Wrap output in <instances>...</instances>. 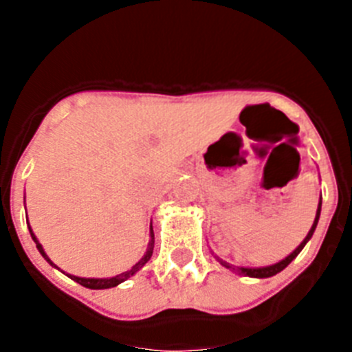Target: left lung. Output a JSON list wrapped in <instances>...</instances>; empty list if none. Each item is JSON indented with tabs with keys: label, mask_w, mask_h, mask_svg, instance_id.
<instances>
[{
	"label": "left lung",
	"mask_w": 352,
	"mask_h": 352,
	"mask_svg": "<svg viewBox=\"0 0 352 352\" xmlns=\"http://www.w3.org/2000/svg\"><path fill=\"white\" fill-rule=\"evenodd\" d=\"M321 204H322V201L319 199V204H317L316 220H314V223H312V227H310V231H309V234H307V238H305L303 241H301V243L298 245V247L294 248V250H292L287 257H285V259L278 261V263L272 264V266H263V268H243V266H232V264L226 263V261L219 259V257H217V259H219V263L222 264L223 268L232 270V272H238L239 275H243V276H252V278H268V276H273V275H276V273H280L282 270L287 268L292 259H296L298 254L303 250L305 245L309 243V239L312 238L314 231H316V227H317V222H319V217H321Z\"/></svg>",
	"instance_id": "1"
}]
</instances>
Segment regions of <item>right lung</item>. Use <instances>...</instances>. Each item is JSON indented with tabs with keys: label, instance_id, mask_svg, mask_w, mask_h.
Here are the masks:
<instances>
[{
	"label": "right lung",
	"instance_id": "right-lung-1",
	"mask_svg": "<svg viewBox=\"0 0 352 352\" xmlns=\"http://www.w3.org/2000/svg\"><path fill=\"white\" fill-rule=\"evenodd\" d=\"M30 234L31 238H33V241L36 243V248H38V252L42 254V257L45 261H47L51 266H54V268H58L54 263H52L51 259L47 257V254H45V250H43V247L40 245V241L36 239L35 232L31 231V227H30ZM153 247H155V234H153V227H149V243H148V248H146V254L142 256V259L139 261V263H135L132 266V268L129 270V272L125 273H121V275H116V276H111V278H82V276H74V275H68L72 278V280H76L77 284L84 285V287H88V289H109V287H116V285H120L121 282H125L129 280L130 276L135 275V273L139 272V270L144 266L146 263H148L149 259H151V254H153ZM65 273V272H63Z\"/></svg>",
	"mask_w": 352,
	"mask_h": 352
}]
</instances>
